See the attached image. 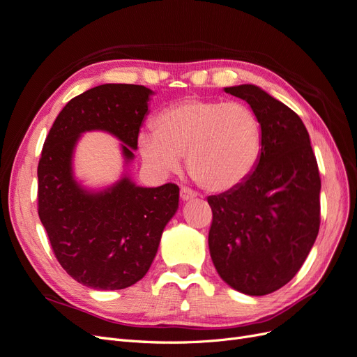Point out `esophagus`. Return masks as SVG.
Returning <instances> with one entry per match:
<instances>
[{
	"label": "esophagus",
	"mask_w": 357,
	"mask_h": 357,
	"mask_svg": "<svg viewBox=\"0 0 357 357\" xmlns=\"http://www.w3.org/2000/svg\"><path fill=\"white\" fill-rule=\"evenodd\" d=\"M197 197H198V193H197L195 190H192V189H189V188H181V189H180V198H181L183 201H190V199L197 198Z\"/></svg>",
	"instance_id": "esophagus-1"
}]
</instances>
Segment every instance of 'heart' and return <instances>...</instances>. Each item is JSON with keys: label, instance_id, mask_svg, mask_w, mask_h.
Segmentation results:
<instances>
[{"label": "heart", "instance_id": "heart-1", "mask_svg": "<svg viewBox=\"0 0 357 357\" xmlns=\"http://www.w3.org/2000/svg\"><path fill=\"white\" fill-rule=\"evenodd\" d=\"M146 164L160 174L181 168L210 192L238 188L261 159L264 135L256 113L244 104L189 98L160 112L155 132L138 138Z\"/></svg>", "mask_w": 357, "mask_h": 357}]
</instances>
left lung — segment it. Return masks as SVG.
Wrapping results in <instances>:
<instances>
[{
  "label": "left lung",
  "mask_w": 357,
  "mask_h": 357,
  "mask_svg": "<svg viewBox=\"0 0 357 357\" xmlns=\"http://www.w3.org/2000/svg\"><path fill=\"white\" fill-rule=\"evenodd\" d=\"M244 100L262 125L253 174L208 197L211 261L220 278L250 296L273 294L299 271L320 226V176L301 117L255 84L225 88Z\"/></svg>",
  "instance_id": "obj_1"
}]
</instances>
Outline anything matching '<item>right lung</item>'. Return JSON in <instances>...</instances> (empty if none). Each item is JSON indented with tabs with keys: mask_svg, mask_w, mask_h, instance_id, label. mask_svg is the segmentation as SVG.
<instances>
[{
	"mask_svg": "<svg viewBox=\"0 0 357 357\" xmlns=\"http://www.w3.org/2000/svg\"><path fill=\"white\" fill-rule=\"evenodd\" d=\"M153 91L107 83L73 98L53 122L38 162V215L61 266L83 286L117 290L152 265L162 232L178 208V186H137L128 174ZM102 130L123 144L126 169L112 187L89 190L73 176L84 132Z\"/></svg>",
	"mask_w": 357,
	"mask_h": 357,
	"instance_id": "1",
	"label": "right lung"
}]
</instances>
